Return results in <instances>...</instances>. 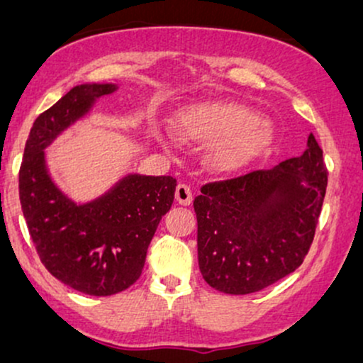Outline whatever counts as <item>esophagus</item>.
Returning a JSON list of instances; mask_svg holds the SVG:
<instances>
[{"instance_id":"1","label":"esophagus","mask_w":363,"mask_h":363,"mask_svg":"<svg viewBox=\"0 0 363 363\" xmlns=\"http://www.w3.org/2000/svg\"><path fill=\"white\" fill-rule=\"evenodd\" d=\"M174 199H177V202L180 205H190L194 194H191V189L186 183H180L177 186V191H174Z\"/></svg>"}]
</instances>
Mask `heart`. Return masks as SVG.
Returning a JSON list of instances; mask_svg holds the SVG:
<instances>
[{"label": "heart", "instance_id": "obj_1", "mask_svg": "<svg viewBox=\"0 0 363 363\" xmlns=\"http://www.w3.org/2000/svg\"><path fill=\"white\" fill-rule=\"evenodd\" d=\"M177 131L186 140L212 145L217 167L234 169L247 163L271 145L274 129L247 107L232 102H208L191 106L178 116ZM167 143L163 134H156Z\"/></svg>", "mask_w": 363, "mask_h": 363}]
</instances>
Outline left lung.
Instances as JSON below:
<instances>
[{"mask_svg":"<svg viewBox=\"0 0 363 363\" xmlns=\"http://www.w3.org/2000/svg\"><path fill=\"white\" fill-rule=\"evenodd\" d=\"M328 172L316 138L269 169L208 182L195 196L203 279L225 294L261 291L296 271L311 247Z\"/></svg>","mask_w":363,"mask_h":363,"instance_id":"obj_1","label":"left lung"}]
</instances>
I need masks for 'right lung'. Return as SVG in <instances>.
Wrapping results in <instances>:
<instances>
[{
	"mask_svg": "<svg viewBox=\"0 0 363 363\" xmlns=\"http://www.w3.org/2000/svg\"><path fill=\"white\" fill-rule=\"evenodd\" d=\"M114 84L75 86L35 119L20 167V203L40 261L80 293L111 296L141 276L147 245L174 199L173 177L129 174L101 199L75 205L53 185L43 150Z\"/></svg>",
	"mask_w": 363,
	"mask_h": 363,
	"instance_id": "add662e5",
	"label": "right lung"
}]
</instances>
